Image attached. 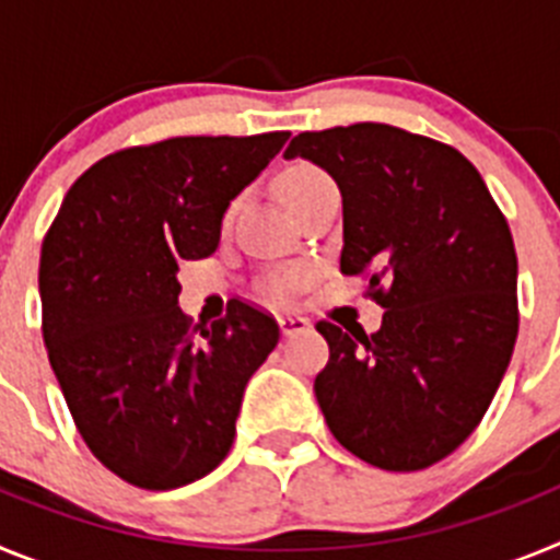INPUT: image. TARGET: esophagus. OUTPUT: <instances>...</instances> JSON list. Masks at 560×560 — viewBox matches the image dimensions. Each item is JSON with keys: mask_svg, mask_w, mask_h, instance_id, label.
<instances>
[{"mask_svg": "<svg viewBox=\"0 0 560 560\" xmlns=\"http://www.w3.org/2000/svg\"><path fill=\"white\" fill-rule=\"evenodd\" d=\"M277 325H280L283 336L303 334V330L311 328L308 319H305V316H300V314H277Z\"/></svg>", "mask_w": 560, "mask_h": 560, "instance_id": "esophagus-1", "label": "esophagus"}]
</instances>
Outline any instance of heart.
I'll return each instance as SVG.
<instances>
[{
	"instance_id": "obj_1",
	"label": "heart",
	"mask_w": 560,
	"mask_h": 560,
	"mask_svg": "<svg viewBox=\"0 0 560 560\" xmlns=\"http://www.w3.org/2000/svg\"><path fill=\"white\" fill-rule=\"evenodd\" d=\"M323 182H328V176H325L319 167L308 165V162H294V165H289L280 176H277V196L283 199L285 207H291L300 196H303V192H308L311 187L316 185H323ZM294 280L296 275L285 277V280H277V283L271 285V291L283 296Z\"/></svg>"
}]
</instances>
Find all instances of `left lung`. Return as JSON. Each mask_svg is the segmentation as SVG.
Wrapping results in <instances>:
<instances>
[{
	"label": "left lung",
	"mask_w": 560,
	"mask_h": 560,
	"mask_svg": "<svg viewBox=\"0 0 560 560\" xmlns=\"http://www.w3.org/2000/svg\"><path fill=\"white\" fill-rule=\"evenodd\" d=\"M285 160L339 185L345 275L370 271L375 334L319 323L314 393L341 446L384 471L448 457L491 407L518 334L516 249L477 167L384 122L296 133Z\"/></svg>",
	"instance_id": "1"
}]
</instances>
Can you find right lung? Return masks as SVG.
Wrapping results in <instances>:
<instances>
[{
    "instance_id": "right-lung-1",
    "label": "right lung",
    "mask_w": 560,
    "mask_h": 560,
    "mask_svg": "<svg viewBox=\"0 0 560 560\" xmlns=\"http://www.w3.org/2000/svg\"><path fill=\"white\" fill-rule=\"evenodd\" d=\"M285 140L173 137L103 156L44 237L49 368L89 452L137 488H182L226 457L246 381L280 339L246 303L192 336L176 271L219 249L230 201Z\"/></svg>"
}]
</instances>
